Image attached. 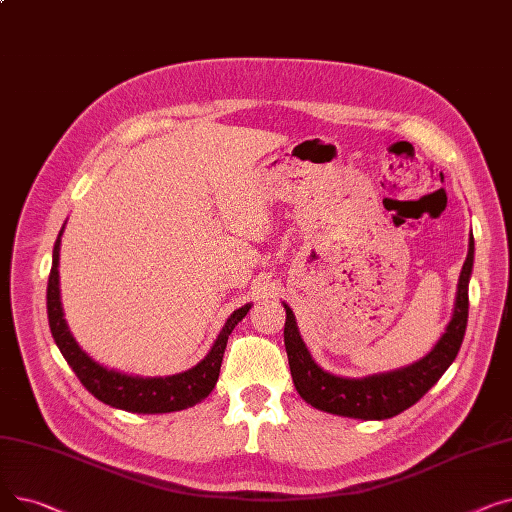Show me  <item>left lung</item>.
<instances>
[{
    "mask_svg": "<svg viewBox=\"0 0 512 512\" xmlns=\"http://www.w3.org/2000/svg\"><path fill=\"white\" fill-rule=\"evenodd\" d=\"M473 251L475 245L471 236L469 253L459 278L454 313L446 332L432 348V353H427L421 361L398 371L369 375V378L363 380H346L317 367L299 336L297 321H294L290 307L284 303V346L292 382L301 398L319 411L353 419H388L413 407L442 378V373L459 355L469 317V278L473 270Z\"/></svg>",
    "mask_w": 512,
    "mask_h": 512,
    "instance_id": "1",
    "label": "left lung"
}]
</instances>
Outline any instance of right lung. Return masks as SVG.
I'll use <instances>...</instances> for the list:
<instances>
[{
	"label": "right lung",
	"mask_w": 512,
	"mask_h": 512,
	"mask_svg": "<svg viewBox=\"0 0 512 512\" xmlns=\"http://www.w3.org/2000/svg\"><path fill=\"white\" fill-rule=\"evenodd\" d=\"M60 236L56 240V247H53V261L47 280V317L51 336L56 340L60 353L64 355L72 371L76 373L80 384H83L97 400L105 402V405L130 413H172L193 407L203 398H207L215 382H218L228 336L232 334L238 321L249 313L251 305L236 309L228 317L226 326L211 346L209 355L199 365L184 373L170 375V378H132V375L105 369L80 351L76 340L68 332L60 305Z\"/></svg>",
	"instance_id": "obj_1"
}]
</instances>
